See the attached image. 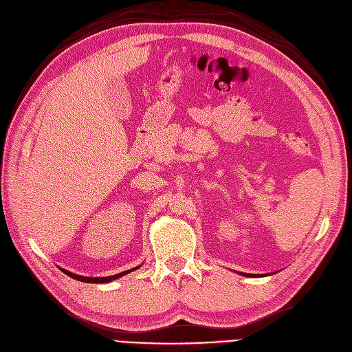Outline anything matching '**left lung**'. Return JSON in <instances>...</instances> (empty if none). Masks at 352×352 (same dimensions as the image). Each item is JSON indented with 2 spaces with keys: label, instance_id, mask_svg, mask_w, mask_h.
Returning <instances> with one entry per match:
<instances>
[{
  "label": "left lung",
  "instance_id": "8db88e82",
  "mask_svg": "<svg viewBox=\"0 0 352 352\" xmlns=\"http://www.w3.org/2000/svg\"><path fill=\"white\" fill-rule=\"evenodd\" d=\"M241 276H245V277H263V274L259 276V274H246V272H239Z\"/></svg>",
  "mask_w": 352,
  "mask_h": 352
}]
</instances>
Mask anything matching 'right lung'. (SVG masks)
Wrapping results in <instances>:
<instances>
[{
  "mask_svg": "<svg viewBox=\"0 0 352 352\" xmlns=\"http://www.w3.org/2000/svg\"><path fill=\"white\" fill-rule=\"evenodd\" d=\"M140 267V265H139ZM139 267H135V268H132V270H127V271H123V272H120V274H116V276H109V277H84V276H78V274H74V272H71V271H68V270H63V268H60V271L63 272V274H67V276H69L71 278H74V280H78V281H84V283H110V281H113V280H116V278H120L122 276H124V274H129V272H132V271H135V270H138Z\"/></svg>",
  "mask_w": 352,
  "mask_h": 352,
  "instance_id": "add662e5",
  "label": "right lung"
}]
</instances>
